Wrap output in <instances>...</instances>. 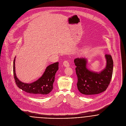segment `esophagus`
Here are the masks:
<instances>
[{"label": "esophagus", "instance_id": "esophagus-1", "mask_svg": "<svg viewBox=\"0 0 126 126\" xmlns=\"http://www.w3.org/2000/svg\"><path fill=\"white\" fill-rule=\"evenodd\" d=\"M63 65L64 66L66 67H69L70 65H69V62L67 61H64L63 62Z\"/></svg>", "mask_w": 126, "mask_h": 126}]
</instances>
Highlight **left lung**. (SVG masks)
<instances>
[{
    "instance_id": "obj_1",
    "label": "left lung",
    "mask_w": 126,
    "mask_h": 126,
    "mask_svg": "<svg viewBox=\"0 0 126 126\" xmlns=\"http://www.w3.org/2000/svg\"><path fill=\"white\" fill-rule=\"evenodd\" d=\"M106 66L101 72L91 71L87 68V60L83 58L74 60L76 72L78 77L77 83L79 92L86 96L98 94L108 88L113 72V60L110 54H106Z\"/></svg>"
}]
</instances>
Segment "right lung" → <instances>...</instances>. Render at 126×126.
Masks as SVG:
<instances>
[{
    "mask_svg": "<svg viewBox=\"0 0 126 126\" xmlns=\"http://www.w3.org/2000/svg\"><path fill=\"white\" fill-rule=\"evenodd\" d=\"M15 59L14 61L13 72L15 80L19 88L35 97H43L47 95L53 89L55 74L59 69V63H55L48 65L42 77L36 81L26 83L21 82L16 77L15 70Z\"/></svg>",
    "mask_w": 126,
    "mask_h": 126,
    "instance_id": "right-lung-1",
    "label": "right lung"
}]
</instances>
